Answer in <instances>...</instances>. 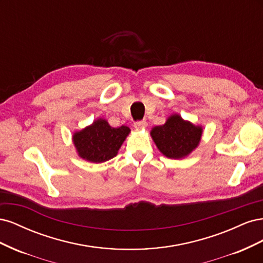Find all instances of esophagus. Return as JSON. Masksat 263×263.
Returning a JSON list of instances; mask_svg holds the SVG:
<instances>
[{"label":"esophagus","mask_w":263,"mask_h":263,"mask_svg":"<svg viewBox=\"0 0 263 263\" xmlns=\"http://www.w3.org/2000/svg\"><path fill=\"white\" fill-rule=\"evenodd\" d=\"M134 126H135V128H136V129H145L146 127H147L146 119H142V121L136 122V123L134 124Z\"/></svg>","instance_id":"34e87169"}]
</instances>
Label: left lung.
<instances>
[{
  "mask_svg": "<svg viewBox=\"0 0 263 263\" xmlns=\"http://www.w3.org/2000/svg\"><path fill=\"white\" fill-rule=\"evenodd\" d=\"M150 134L158 149L165 157L179 159L197 147L202 128L183 121L179 115H172L164 125L154 127Z\"/></svg>",
  "mask_w": 263,
  "mask_h": 263,
  "instance_id": "8db88e82",
  "label": "left lung"
}]
</instances>
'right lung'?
I'll return each instance as SVG.
<instances>
[{"instance_id": "1", "label": "right lung", "mask_w": 263, "mask_h": 263, "mask_svg": "<svg viewBox=\"0 0 263 263\" xmlns=\"http://www.w3.org/2000/svg\"><path fill=\"white\" fill-rule=\"evenodd\" d=\"M130 129L127 126L112 127L105 119H98L91 126L73 135L79 156L91 162H104L117 155Z\"/></svg>"}]
</instances>
